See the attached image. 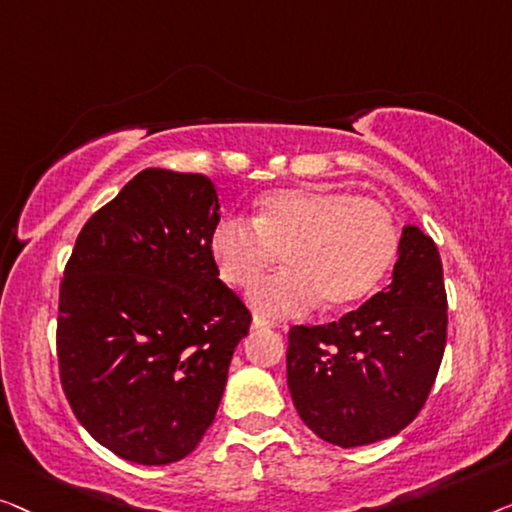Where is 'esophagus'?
Masks as SVG:
<instances>
[{"mask_svg":"<svg viewBox=\"0 0 512 512\" xmlns=\"http://www.w3.org/2000/svg\"><path fill=\"white\" fill-rule=\"evenodd\" d=\"M276 327H280V322L271 320V318H264V315H255L253 329H276Z\"/></svg>","mask_w":512,"mask_h":512,"instance_id":"obj_1","label":"esophagus"}]
</instances>
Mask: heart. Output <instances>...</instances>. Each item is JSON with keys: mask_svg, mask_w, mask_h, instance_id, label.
Listing matches in <instances>:
<instances>
[{"mask_svg": "<svg viewBox=\"0 0 512 512\" xmlns=\"http://www.w3.org/2000/svg\"><path fill=\"white\" fill-rule=\"evenodd\" d=\"M399 250V225L383 201L327 185L283 187L259 199L255 218L220 220L211 255L232 287L255 285L280 255L287 271L250 292L269 315H301L313 306L343 311L376 290Z\"/></svg>", "mask_w": 512, "mask_h": 512, "instance_id": "b5f03b06", "label": "heart"}]
</instances>
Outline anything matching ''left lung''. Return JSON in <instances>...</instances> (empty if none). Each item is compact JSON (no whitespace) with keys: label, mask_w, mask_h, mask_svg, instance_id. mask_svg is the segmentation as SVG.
I'll return each instance as SVG.
<instances>
[{"label":"left lung","mask_w":512,"mask_h":512,"mask_svg":"<svg viewBox=\"0 0 512 512\" xmlns=\"http://www.w3.org/2000/svg\"><path fill=\"white\" fill-rule=\"evenodd\" d=\"M448 336L443 264L403 229L392 283L329 325L287 334V387L308 429L338 448L397 436L429 399Z\"/></svg>","instance_id":"8db88e82"}]
</instances>
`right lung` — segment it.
Returning <instances> with one entry per match:
<instances>
[{"instance_id":"add662e5","label":"right lung","mask_w":512,"mask_h":512,"mask_svg":"<svg viewBox=\"0 0 512 512\" xmlns=\"http://www.w3.org/2000/svg\"><path fill=\"white\" fill-rule=\"evenodd\" d=\"M218 222L206 176L143 169L85 222L64 266L55 331L64 397L127 462L164 466L197 448L253 322L218 278Z\"/></svg>"}]
</instances>
